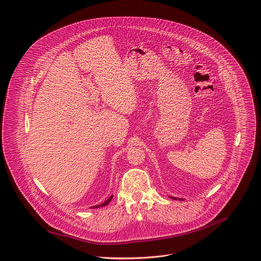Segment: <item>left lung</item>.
I'll return each instance as SVG.
<instances>
[{"instance_id": "8db88e82", "label": "left lung", "mask_w": 261, "mask_h": 261, "mask_svg": "<svg viewBox=\"0 0 261 261\" xmlns=\"http://www.w3.org/2000/svg\"><path fill=\"white\" fill-rule=\"evenodd\" d=\"M172 199H175V200H176V198H172ZM178 200H180V199H178Z\"/></svg>"}]
</instances>
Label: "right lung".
I'll return each instance as SVG.
<instances>
[{"mask_svg":"<svg viewBox=\"0 0 261 261\" xmlns=\"http://www.w3.org/2000/svg\"><path fill=\"white\" fill-rule=\"evenodd\" d=\"M112 199H113V196H111V197H110V198H109V199H108L106 202H104L103 204H101V205H97V206H95V207H93V208H100V207H105V206H107V205H108V204L111 202V200H112Z\"/></svg>","mask_w":261,"mask_h":261,"instance_id":"obj_1","label":"right lung"}]
</instances>
